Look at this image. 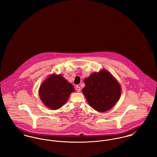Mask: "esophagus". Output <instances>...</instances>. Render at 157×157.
<instances>
[{
    "label": "esophagus",
    "mask_w": 157,
    "mask_h": 157,
    "mask_svg": "<svg viewBox=\"0 0 157 157\" xmlns=\"http://www.w3.org/2000/svg\"><path fill=\"white\" fill-rule=\"evenodd\" d=\"M75 89L77 90V92H80V87L78 86H76Z\"/></svg>",
    "instance_id": "obj_1"
}]
</instances>
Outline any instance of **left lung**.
<instances>
[{"label":"left lung","instance_id":"1","mask_svg":"<svg viewBox=\"0 0 157 157\" xmlns=\"http://www.w3.org/2000/svg\"><path fill=\"white\" fill-rule=\"evenodd\" d=\"M82 92L90 106L98 112L109 110L118 101L121 87L112 75L106 70L93 73L84 80Z\"/></svg>","mask_w":157,"mask_h":157}]
</instances>
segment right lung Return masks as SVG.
I'll list each match as a JSON object with an SVG mask.
<instances>
[{
    "label": "right lung",
    "mask_w": 157,
    "mask_h": 157,
    "mask_svg": "<svg viewBox=\"0 0 157 157\" xmlns=\"http://www.w3.org/2000/svg\"><path fill=\"white\" fill-rule=\"evenodd\" d=\"M74 91L72 85L62 75L52 74L41 85L39 95L46 106L56 110L67 102L70 94Z\"/></svg>",
    "instance_id": "obj_1"
}]
</instances>
